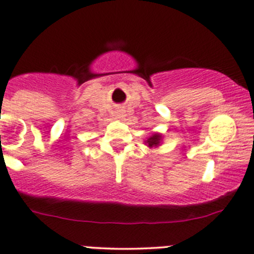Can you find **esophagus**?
I'll list each match as a JSON object with an SVG mask.
<instances>
[{"mask_svg": "<svg viewBox=\"0 0 254 254\" xmlns=\"http://www.w3.org/2000/svg\"><path fill=\"white\" fill-rule=\"evenodd\" d=\"M115 116H116V119L121 120L122 117L125 116V110H124V109H117V110L115 111Z\"/></svg>", "mask_w": 254, "mask_h": 254, "instance_id": "1", "label": "esophagus"}]
</instances>
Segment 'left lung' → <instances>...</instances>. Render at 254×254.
Returning a JSON list of instances; mask_svg holds the SVG:
<instances>
[{
	"label": "left lung",
	"mask_w": 254,
	"mask_h": 254,
	"mask_svg": "<svg viewBox=\"0 0 254 254\" xmlns=\"http://www.w3.org/2000/svg\"><path fill=\"white\" fill-rule=\"evenodd\" d=\"M161 138L162 137H161V134H159V133H154V134H152L151 137L145 141V143L148 144V146H150V148H152V146H159Z\"/></svg>",
	"instance_id": "1"
}]
</instances>
